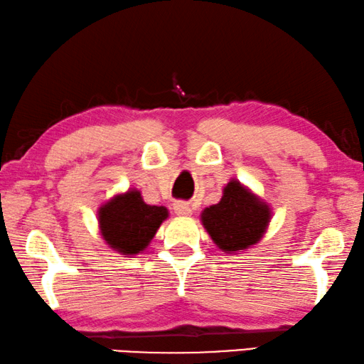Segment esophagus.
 <instances>
[{"instance_id": "esophagus-1", "label": "esophagus", "mask_w": 364, "mask_h": 364, "mask_svg": "<svg viewBox=\"0 0 364 364\" xmlns=\"http://www.w3.org/2000/svg\"><path fill=\"white\" fill-rule=\"evenodd\" d=\"M175 213L178 214V216H191L193 214V209L191 206H189V203H184V201H178L175 203Z\"/></svg>"}]
</instances>
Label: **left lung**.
Here are the masks:
<instances>
[{"instance_id":"1","label":"left lung","mask_w":364,"mask_h":364,"mask_svg":"<svg viewBox=\"0 0 364 364\" xmlns=\"http://www.w3.org/2000/svg\"><path fill=\"white\" fill-rule=\"evenodd\" d=\"M201 221L219 249L228 254L240 252L262 237L270 221V209L232 180L224 188L221 201L204 209Z\"/></svg>"}]
</instances>
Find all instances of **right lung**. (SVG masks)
Returning a JSON list of instances; mask_svg holds the SVG:
<instances>
[{
    "mask_svg": "<svg viewBox=\"0 0 364 364\" xmlns=\"http://www.w3.org/2000/svg\"><path fill=\"white\" fill-rule=\"evenodd\" d=\"M166 218V208L146 204L136 189L115 196L99 209L102 237L124 255H135L146 249Z\"/></svg>",
    "mask_w": 364,
    "mask_h": 364,
    "instance_id": "right-lung-1",
    "label": "right lung"
}]
</instances>
